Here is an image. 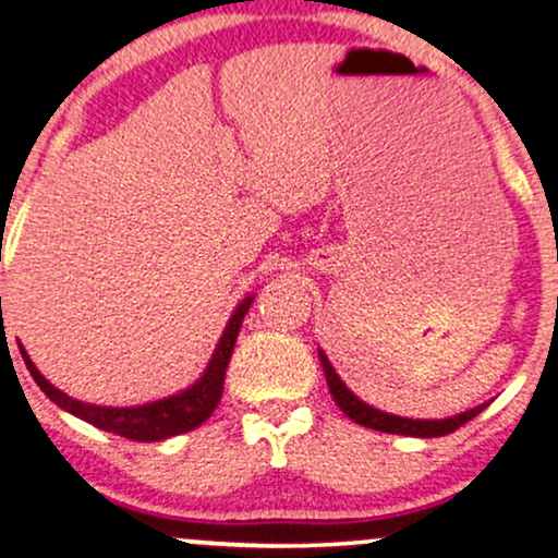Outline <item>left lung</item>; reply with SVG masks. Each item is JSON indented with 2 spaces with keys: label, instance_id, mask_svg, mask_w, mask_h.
<instances>
[{
  "label": "left lung",
  "instance_id": "obj_1",
  "mask_svg": "<svg viewBox=\"0 0 558 558\" xmlns=\"http://www.w3.org/2000/svg\"><path fill=\"white\" fill-rule=\"evenodd\" d=\"M319 362H323L325 380H328V388H330L332 399H336L338 407H341V412L349 420H354V422H360V425L369 427V430L393 433V435H414V438H440V435H448V433L459 430V427L466 425V422H470V420H475L477 414L483 412L485 407H488V403H483V407L470 409V412L457 414V417H448V420H407V417H396V414H386V412H380V409L367 407V403L356 399V396L343 386L341 377L336 375V369H332V364L328 362V356H325L323 351H319Z\"/></svg>",
  "mask_w": 558,
  "mask_h": 558
}]
</instances>
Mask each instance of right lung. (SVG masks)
<instances>
[{"mask_svg": "<svg viewBox=\"0 0 558 558\" xmlns=\"http://www.w3.org/2000/svg\"><path fill=\"white\" fill-rule=\"evenodd\" d=\"M252 306V299H246L239 310L233 312L230 317L226 332H222L220 343H217L213 362H209L207 373L202 375V380L196 386H191L183 393L170 396V399L155 401V403H144V407H125V409H114V407H94V403H83L78 399H70L68 393L57 390L52 383H47L38 369L34 367V362L28 360V354L21 349L25 367L31 369L34 380L38 383V388L52 399L57 407H62L65 412L75 414V417L92 422L94 427L99 430L114 433L120 438L128 440H138V444H151V440H165L172 438V435H181L194 430V427L202 425V422L209 420V414L215 412L217 403H220L222 396V383H226V369L230 362V354H233L235 338H239L243 315Z\"/></svg>", "mask_w": 558, "mask_h": 558, "instance_id": "add662e5", "label": "right lung"}]
</instances>
